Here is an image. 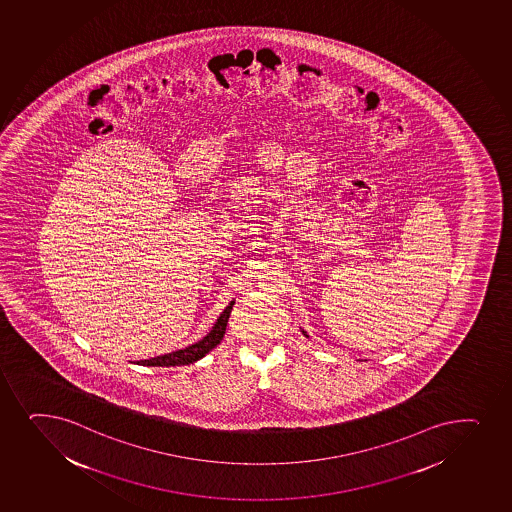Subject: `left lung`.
<instances>
[{"label": "left lung", "mask_w": 512, "mask_h": 512, "mask_svg": "<svg viewBox=\"0 0 512 512\" xmlns=\"http://www.w3.org/2000/svg\"><path fill=\"white\" fill-rule=\"evenodd\" d=\"M301 332H303V335H306L305 330H301ZM306 337H308V335H306Z\"/></svg>", "instance_id": "1"}]
</instances>
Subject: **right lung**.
Listing matches in <instances>:
<instances>
[{"instance_id": "obj_1", "label": "right lung", "mask_w": 512, "mask_h": 512, "mask_svg": "<svg viewBox=\"0 0 512 512\" xmlns=\"http://www.w3.org/2000/svg\"><path fill=\"white\" fill-rule=\"evenodd\" d=\"M235 301H231L230 305L224 308L223 313L219 315L218 320L214 323V327L209 330L206 337L197 340L196 344L187 345L185 349H178L175 352H168L163 356L151 357V359H144L138 362L143 366H158V368H170V366H185V364H192V362L199 361L202 357L213 351L216 345L223 340L224 332H226V325L230 320V313L233 310Z\"/></svg>"}]
</instances>
